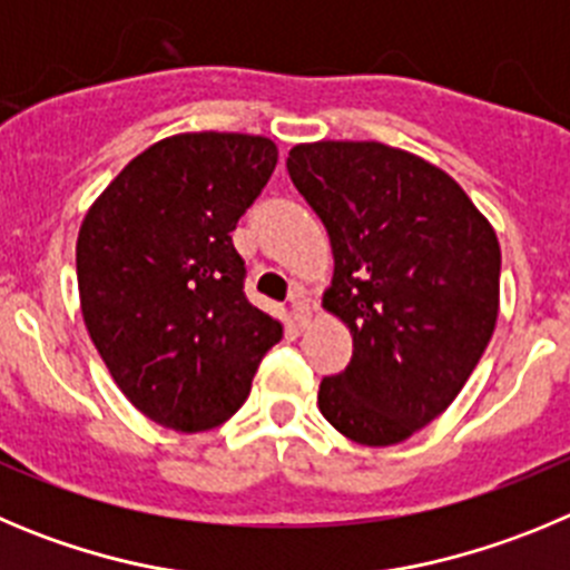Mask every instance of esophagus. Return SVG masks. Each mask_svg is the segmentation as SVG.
Wrapping results in <instances>:
<instances>
[{
    "mask_svg": "<svg viewBox=\"0 0 570 570\" xmlns=\"http://www.w3.org/2000/svg\"><path fill=\"white\" fill-rule=\"evenodd\" d=\"M291 313H294V322L299 327H305L307 322H311V302H307V296L302 294V291H296V294L291 296Z\"/></svg>",
    "mask_w": 570,
    "mask_h": 570,
    "instance_id": "obj_1",
    "label": "esophagus"
}]
</instances>
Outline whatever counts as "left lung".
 <instances>
[{"label":"left lung","mask_w":570,"mask_h":570,"mask_svg":"<svg viewBox=\"0 0 570 570\" xmlns=\"http://www.w3.org/2000/svg\"><path fill=\"white\" fill-rule=\"evenodd\" d=\"M288 175L331 234L325 307L353 358L320 384V410L350 441L401 443L461 393L494 333L500 245L446 171L375 140L288 153Z\"/></svg>","instance_id":"obj_1"}]
</instances>
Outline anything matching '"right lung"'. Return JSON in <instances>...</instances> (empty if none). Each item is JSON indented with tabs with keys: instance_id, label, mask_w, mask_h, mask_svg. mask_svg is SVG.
<instances>
[{
	"instance_id": "add662e5",
	"label": "right lung",
	"mask_w": 570,
	"mask_h": 570,
	"mask_svg": "<svg viewBox=\"0 0 570 570\" xmlns=\"http://www.w3.org/2000/svg\"><path fill=\"white\" fill-rule=\"evenodd\" d=\"M274 166L276 146L259 135H175L140 153L83 217V325L121 393L160 426L223 424L282 338L245 296L232 243Z\"/></svg>"
}]
</instances>
